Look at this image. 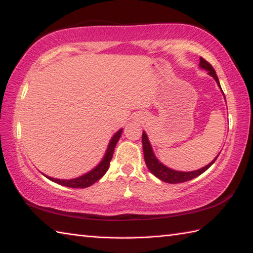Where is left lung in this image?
<instances>
[{
  "label": "left lung",
  "instance_id": "left-lung-1",
  "mask_svg": "<svg viewBox=\"0 0 253 253\" xmlns=\"http://www.w3.org/2000/svg\"><path fill=\"white\" fill-rule=\"evenodd\" d=\"M200 68L201 69L209 71V75L216 81L217 85H219L221 89V85L219 83V79H217V76L215 74V70L213 69V67L210 65L207 60H204L203 58H200ZM221 91H222V89H221ZM142 143H143V151H144V160H145V163H146V166L148 168V169L151 170V173L153 175H155L157 178H160V179H162V181L169 183V184L183 183V182H187V181H191V179L195 178L196 176H199V175L204 173L205 170H207L210 166H211L213 163L216 161L217 156H219L217 155L211 163H209L207 166H204V168H202V169L192 170V172H181V170H175V169H169V168H168V166L160 162V160H158V158L155 156V154H154V152H153L152 145H151V143H149L147 134L145 131H143V135H142Z\"/></svg>",
  "mask_w": 253,
  "mask_h": 253
}]
</instances>
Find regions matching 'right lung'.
<instances>
[{"label":"right lung","instance_id":"right-lung-1","mask_svg":"<svg viewBox=\"0 0 253 253\" xmlns=\"http://www.w3.org/2000/svg\"><path fill=\"white\" fill-rule=\"evenodd\" d=\"M123 132V128H121L117 132H115V135L111 137L110 142L108 144V147L106 149V153L102 160L100 161L99 164H98L95 169H92L91 170H89L88 173H85L84 175H81L79 177L76 178H71V179H60V178H53L51 176H48V175H44L46 178H49L50 181H52L57 184H60V185L67 186V187H72V188H84L92 185L93 183H96L97 181L104 176L106 174L107 170L109 169L110 165V161L113 158V154H114V149L116 147V144L121 138Z\"/></svg>","mask_w":253,"mask_h":253}]
</instances>
